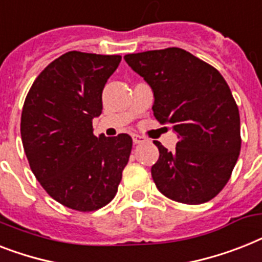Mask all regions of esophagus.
<instances>
[{
  "mask_svg": "<svg viewBox=\"0 0 262 262\" xmlns=\"http://www.w3.org/2000/svg\"><path fill=\"white\" fill-rule=\"evenodd\" d=\"M132 138H133V142H135V144H142V142L146 141L145 137H142V136H138V135H133L132 136Z\"/></svg>",
  "mask_w": 262,
  "mask_h": 262,
  "instance_id": "1",
  "label": "esophagus"
}]
</instances>
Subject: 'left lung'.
I'll list each match as a JSON object with an SVG mask.
<instances>
[{
    "mask_svg": "<svg viewBox=\"0 0 262 262\" xmlns=\"http://www.w3.org/2000/svg\"><path fill=\"white\" fill-rule=\"evenodd\" d=\"M152 89L153 116L171 124L179 141L169 152L159 141L152 178L163 195L201 205L220 193L239 156V112L226 80L214 67L180 48L125 55Z\"/></svg>",
    "mask_w": 262,
    "mask_h": 262,
    "instance_id": "1",
    "label": "left lung"
}]
</instances>
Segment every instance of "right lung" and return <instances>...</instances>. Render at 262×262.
Returning <instances> with one entry per match:
<instances>
[{"label":"right lung","mask_w":262,"mask_h":262,"mask_svg":"<svg viewBox=\"0 0 262 262\" xmlns=\"http://www.w3.org/2000/svg\"><path fill=\"white\" fill-rule=\"evenodd\" d=\"M120 55L71 51L42 70L21 114V140L31 169L56 202L94 211L116 196L132 150V137H99L93 120Z\"/></svg>","instance_id":"right-lung-1"}]
</instances>
